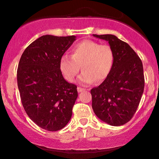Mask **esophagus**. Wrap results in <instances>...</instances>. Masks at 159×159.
Instances as JSON below:
<instances>
[{"instance_id":"1","label":"esophagus","mask_w":159,"mask_h":159,"mask_svg":"<svg viewBox=\"0 0 159 159\" xmlns=\"http://www.w3.org/2000/svg\"><path fill=\"white\" fill-rule=\"evenodd\" d=\"M84 90L83 88H81V87H78V93H81V92H83Z\"/></svg>"}]
</instances>
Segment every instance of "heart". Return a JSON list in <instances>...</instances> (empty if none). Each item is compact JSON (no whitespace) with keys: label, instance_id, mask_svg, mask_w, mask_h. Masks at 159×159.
<instances>
[{"label":"heart","instance_id":"b5f03b06","mask_svg":"<svg viewBox=\"0 0 159 159\" xmlns=\"http://www.w3.org/2000/svg\"><path fill=\"white\" fill-rule=\"evenodd\" d=\"M114 61V52L109 45L85 40L72 48V57H62L60 69L66 79L72 82L81 66L84 72L79 77L80 83L87 85L96 81L99 84L110 74Z\"/></svg>","mask_w":159,"mask_h":159}]
</instances>
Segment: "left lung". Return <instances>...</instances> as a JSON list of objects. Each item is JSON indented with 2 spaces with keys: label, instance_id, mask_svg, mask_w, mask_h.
Returning <instances> with one entry per match:
<instances>
[{
  "label": "left lung",
  "instance_id": "8db88e82",
  "mask_svg": "<svg viewBox=\"0 0 159 159\" xmlns=\"http://www.w3.org/2000/svg\"><path fill=\"white\" fill-rule=\"evenodd\" d=\"M93 36L108 42L114 61L110 74L90 90L95 114L113 126L125 124L134 116L144 89L141 60L130 45L111 34Z\"/></svg>",
  "mask_w": 159,
  "mask_h": 159
}]
</instances>
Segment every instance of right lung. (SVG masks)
Masks as SVG:
<instances>
[{
  "mask_svg": "<svg viewBox=\"0 0 159 159\" xmlns=\"http://www.w3.org/2000/svg\"><path fill=\"white\" fill-rule=\"evenodd\" d=\"M75 36H42L21 57L17 82L22 105L30 119L45 130L64 128L72 117L77 86L63 78L60 62Z\"/></svg>",
  "mask_w": 159,
  "mask_h": 159,
  "instance_id": "right-lung-1",
  "label": "right lung"
}]
</instances>
